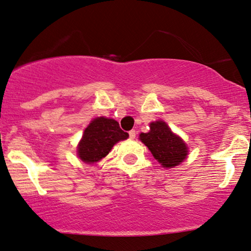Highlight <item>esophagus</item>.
Returning <instances> with one entry per match:
<instances>
[{
	"instance_id": "34e87169",
	"label": "esophagus",
	"mask_w": 251,
	"mask_h": 251,
	"mask_svg": "<svg viewBox=\"0 0 251 251\" xmlns=\"http://www.w3.org/2000/svg\"><path fill=\"white\" fill-rule=\"evenodd\" d=\"M128 135H129V138H131V139H135V136H136V131H135V129H132V131H129L128 132Z\"/></svg>"
}]
</instances>
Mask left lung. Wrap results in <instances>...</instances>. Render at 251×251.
<instances>
[{
  "instance_id": "1",
  "label": "left lung",
  "mask_w": 251,
  "mask_h": 251,
  "mask_svg": "<svg viewBox=\"0 0 251 251\" xmlns=\"http://www.w3.org/2000/svg\"><path fill=\"white\" fill-rule=\"evenodd\" d=\"M140 140L164 168L179 165L187 157L188 150L182 140L173 134L169 126L160 120L150 124V131L141 133Z\"/></svg>"
}]
</instances>
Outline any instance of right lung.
<instances>
[{"label": "right lung", "instance_id": "obj_1", "mask_svg": "<svg viewBox=\"0 0 251 251\" xmlns=\"http://www.w3.org/2000/svg\"><path fill=\"white\" fill-rule=\"evenodd\" d=\"M127 138L128 134L119 127L116 120L100 117L93 120L83 132L78 155L80 159L89 164L99 162L108 155L113 145Z\"/></svg>", "mask_w": 251, "mask_h": 251}]
</instances>
